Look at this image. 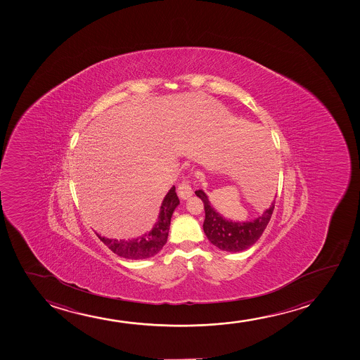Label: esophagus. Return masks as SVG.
Masks as SVG:
<instances>
[{
	"mask_svg": "<svg viewBox=\"0 0 360 360\" xmlns=\"http://www.w3.org/2000/svg\"><path fill=\"white\" fill-rule=\"evenodd\" d=\"M193 194V188L188 179H183L182 182L178 184V195L182 199H188Z\"/></svg>",
	"mask_w": 360,
	"mask_h": 360,
	"instance_id": "obj_1",
	"label": "esophagus"
}]
</instances>
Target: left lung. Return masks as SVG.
Listing matches in <instances>:
<instances>
[{"instance_id":"8db88e82","label":"left lung","mask_w":360,"mask_h":360,"mask_svg":"<svg viewBox=\"0 0 360 360\" xmlns=\"http://www.w3.org/2000/svg\"><path fill=\"white\" fill-rule=\"evenodd\" d=\"M266 167L263 165V171H262V176H264L263 179H266V176H269V173H264L266 172ZM195 194L204 202L205 220L202 224V229L207 235V240L221 251L226 252L245 251L252 245H255L258 241V238L262 236L263 231L266 230L276 205V200H273L269 209H266L261 217H257L252 221H232L222 217L212 207L207 194L202 192V189L195 191Z\"/></svg>"}]
</instances>
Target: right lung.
<instances>
[{"label":"right lung","instance_id":"obj_1","mask_svg":"<svg viewBox=\"0 0 360 360\" xmlns=\"http://www.w3.org/2000/svg\"><path fill=\"white\" fill-rule=\"evenodd\" d=\"M179 199L176 193V187L173 186L169 192L163 199L162 205L158 214V220L153 230L146 232L143 236L133 240H113L107 237L98 236L99 240L108 247L110 251H113L119 257H123L127 259H145L150 258L162 250V247L167 242L168 231L171 225L174 209L178 207Z\"/></svg>","mask_w":360,"mask_h":360}]
</instances>
